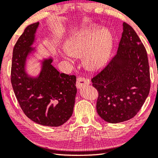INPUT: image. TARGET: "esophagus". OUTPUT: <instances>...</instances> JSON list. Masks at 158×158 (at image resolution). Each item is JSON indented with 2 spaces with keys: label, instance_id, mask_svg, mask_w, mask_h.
<instances>
[{
  "label": "esophagus",
  "instance_id": "esophagus-1",
  "mask_svg": "<svg viewBox=\"0 0 158 158\" xmlns=\"http://www.w3.org/2000/svg\"><path fill=\"white\" fill-rule=\"evenodd\" d=\"M89 84V79H85V78L83 77H79L77 80V87L78 89H81L85 86L88 85Z\"/></svg>",
  "mask_w": 158,
  "mask_h": 158
}]
</instances>
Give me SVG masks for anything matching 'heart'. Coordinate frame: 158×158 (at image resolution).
Returning <instances> with one entry per match:
<instances>
[{
	"instance_id": "1",
	"label": "heart",
	"mask_w": 158,
	"mask_h": 158,
	"mask_svg": "<svg viewBox=\"0 0 158 158\" xmlns=\"http://www.w3.org/2000/svg\"><path fill=\"white\" fill-rule=\"evenodd\" d=\"M113 37L107 29L88 26L71 34L65 43V50L71 56H81L88 68L98 69L108 60Z\"/></svg>"
}]
</instances>
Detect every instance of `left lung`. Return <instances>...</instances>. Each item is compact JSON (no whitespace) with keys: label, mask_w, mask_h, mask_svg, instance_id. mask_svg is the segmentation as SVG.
Returning a JSON list of instances; mask_svg holds the SVG:
<instances>
[{"label":"left lung","mask_w":158,"mask_h":158,"mask_svg":"<svg viewBox=\"0 0 158 158\" xmlns=\"http://www.w3.org/2000/svg\"><path fill=\"white\" fill-rule=\"evenodd\" d=\"M123 29L116 54L92 79V85L99 92L98 115L111 123L135 116L150 89L145 48L130 25L123 22Z\"/></svg>","instance_id":"1"}]
</instances>
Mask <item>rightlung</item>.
<instances>
[{
    "label": "right lung",
    "mask_w": 158,
    "mask_h": 158,
    "mask_svg": "<svg viewBox=\"0 0 158 158\" xmlns=\"http://www.w3.org/2000/svg\"><path fill=\"white\" fill-rule=\"evenodd\" d=\"M39 24L36 22L27 27L14 46L12 87L21 108L29 119L46 127H60L72 115L77 78L60 73L52 65L51 56L39 60L40 71L37 76L27 72V60L37 52L32 45Z\"/></svg>",
    "instance_id": "add662e5"
}]
</instances>
